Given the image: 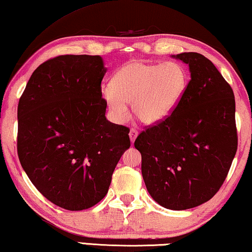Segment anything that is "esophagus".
Segmentation results:
<instances>
[{
	"label": "esophagus",
	"instance_id": "obj_1",
	"mask_svg": "<svg viewBox=\"0 0 252 252\" xmlns=\"http://www.w3.org/2000/svg\"><path fill=\"white\" fill-rule=\"evenodd\" d=\"M129 136H130V140H131V142H134V140H136V138H137V136H138V131L136 130V129H131L130 130V132H129Z\"/></svg>",
	"mask_w": 252,
	"mask_h": 252
}]
</instances>
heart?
Masks as SVG:
<instances>
[{
	"mask_svg": "<svg viewBox=\"0 0 252 252\" xmlns=\"http://www.w3.org/2000/svg\"><path fill=\"white\" fill-rule=\"evenodd\" d=\"M190 74L179 62L150 63L141 60L123 65L111 85L102 89L103 97L113 113L123 118L126 103H132L136 118L146 126L163 122L182 102L189 88Z\"/></svg>",
	"mask_w": 252,
	"mask_h": 252,
	"instance_id": "heart-1",
	"label": "heart"
}]
</instances>
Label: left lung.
Segmentation results:
<instances>
[{
	"label": "left lung",
	"instance_id": "8db88e82",
	"mask_svg": "<svg viewBox=\"0 0 252 252\" xmlns=\"http://www.w3.org/2000/svg\"><path fill=\"white\" fill-rule=\"evenodd\" d=\"M174 58L189 64L186 96L166 120L146 126L134 147L150 196L165 208L183 210L208 201L222 187L238 132L233 90L212 61L194 52Z\"/></svg>",
	"mask_w": 252,
	"mask_h": 252
}]
</instances>
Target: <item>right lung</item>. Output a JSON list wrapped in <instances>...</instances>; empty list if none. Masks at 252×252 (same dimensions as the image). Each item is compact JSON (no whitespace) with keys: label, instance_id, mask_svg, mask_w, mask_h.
I'll list each match as a JSON object with an SVG mask.
<instances>
[{"label":"right lung","instance_id":"add662e5","mask_svg":"<svg viewBox=\"0 0 252 252\" xmlns=\"http://www.w3.org/2000/svg\"><path fill=\"white\" fill-rule=\"evenodd\" d=\"M99 55H59L33 71L18 104L17 149L36 189L84 210L106 196L130 129L105 118Z\"/></svg>","mask_w":252,"mask_h":252}]
</instances>
